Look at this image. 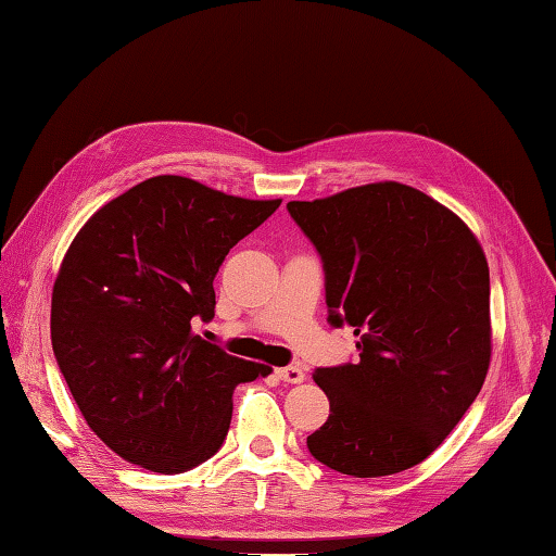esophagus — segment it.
<instances>
[{
    "instance_id": "1",
    "label": "esophagus",
    "mask_w": 556,
    "mask_h": 556,
    "mask_svg": "<svg viewBox=\"0 0 556 556\" xmlns=\"http://www.w3.org/2000/svg\"><path fill=\"white\" fill-rule=\"evenodd\" d=\"M277 377H279L281 381H287V383H301V381L306 379V371L301 369L299 365H291V367L277 369Z\"/></svg>"
}]
</instances>
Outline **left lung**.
Listing matches in <instances>:
<instances>
[{
    "label": "left lung",
    "instance_id": "8db88e82",
    "mask_svg": "<svg viewBox=\"0 0 556 556\" xmlns=\"http://www.w3.org/2000/svg\"><path fill=\"white\" fill-rule=\"evenodd\" d=\"M287 208L320 255L328 323L359 338L357 362L313 375L330 416L308 435V452L359 479L416 467L489 371L491 285L479 240L450 208L399 181Z\"/></svg>",
    "mask_w": 556,
    "mask_h": 556
}]
</instances>
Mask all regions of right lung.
Masks as SVG:
<instances>
[{
    "label": "right lung",
    "mask_w": 556,
    "mask_h": 556,
    "mask_svg": "<svg viewBox=\"0 0 556 556\" xmlns=\"http://www.w3.org/2000/svg\"><path fill=\"white\" fill-rule=\"evenodd\" d=\"M281 201L177 175L140 181L87 220L60 265L50 340L87 426L138 467L181 473L224 445L240 381L269 367L191 332L214 318V277Z\"/></svg>",
    "instance_id": "1"
}]
</instances>
